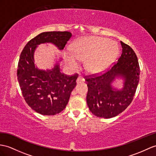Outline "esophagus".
Masks as SVG:
<instances>
[{
    "label": "esophagus",
    "instance_id": "esophagus-1",
    "mask_svg": "<svg viewBox=\"0 0 156 156\" xmlns=\"http://www.w3.org/2000/svg\"><path fill=\"white\" fill-rule=\"evenodd\" d=\"M77 81V83H81V82H84L85 81V79H84V78H83L81 76H79L77 79V81Z\"/></svg>",
    "mask_w": 156,
    "mask_h": 156
}]
</instances>
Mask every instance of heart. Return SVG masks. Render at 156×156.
Listing matches in <instances>:
<instances>
[{
    "label": "heart",
    "mask_w": 156,
    "mask_h": 156,
    "mask_svg": "<svg viewBox=\"0 0 156 156\" xmlns=\"http://www.w3.org/2000/svg\"><path fill=\"white\" fill-rule=\"evenodd\" d=\"M71 52L65 51L63 58L71 70L79 67L77 59L85 61V69L95 73L105 70L117 54V47L112 41L105 37L87 36L77 40L71 46Z\"/></svg>",
    "instance_id": "1"
}]
</instances>
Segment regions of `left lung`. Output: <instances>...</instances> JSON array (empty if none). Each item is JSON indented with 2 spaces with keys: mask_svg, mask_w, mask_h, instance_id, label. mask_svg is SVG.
Segmentation results:
<instances>
[{
  "mask_svg": "<svg viewBox=\"0 0 156 156\" xmlns=\"http://www.w3.org/2000/svg\"><path fill=\"white\" fill-rule=\"evenodd\" d=\"M122 51L117 62L105 73L85 76L88 87L87 102L94 115L110 119L124 111L135 95L140 79L138 58L132 48L120 41ZM125 79L121 90L113 89L112 82L116 77Z\"/></svg>",
  "mask_w": 156,
  "mask_h": 156,
  "instance_id": "8db88e82",
  "label": "left lung"
}]
</instances>
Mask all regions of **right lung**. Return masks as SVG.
Returning <instances> with one entry per match:
<instances>
[{
  "instance_id": "right-lung-1",
  "label": "right lung",
  "mask_w": 156,
  "mask_h": 156,
  "mask_svg": "<svg viewBox=\"0 0 156 156\" xmlns=\"http://www.w3.org/2000/svg\"><path fill=\"white\" fill-rule=\"evenodd\" d=\"M71 37L69 32H42L30 40L21 52L17 69L19 85L26 103L40 115H55L65 109L78 74L61 73L58 63L51 70L37 69L34 52L37 45L46 42L63 49Z\"/></svg>"
}]
</instances>
